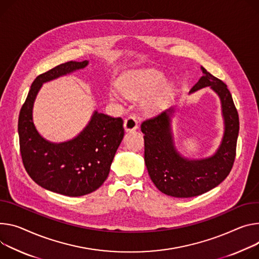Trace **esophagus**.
I'll return each instance as SVG.
<instances>
[{
  "instance_id": "34e87169",
  "label": "esophagus",
  "mask_w": 259,
  "mask_h": 259,
  "mask_svg": "<svg viewBox=\"0 0 259 259\" xmlns=\"http://www.w3.org/2000/svg\"><path fill=\"white\" fill-rule=\"evenodd\" d=\"M138 122L139 117L135 114H130L124 122V128L126 131H132L136 130L138 128Z\"/></svg>"
}]
</instances>
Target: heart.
I'll return each mask as SVG.
<instances>
[{"label":"heart","mask_w":259,"mask_h":259,"mask_svg":"<svg viewBox=\"0 0 259 259\" xmlns=\"http://www.w3.org/2000/svg\"><path fill=\"white\" fill-rule=\"evenodd\" d=\"M163 80V73L156 69L135 70V71L128 73L122 78L120 82V90L126 97L137 99L153 92L162 83ZM171 91L172 88L170 85L163 87L152 99H150V101L145 104V109L150 112L162 109L165 105L166 99ZM109 98L112 101H116L119 100V95L114 91H110Z\"/></svg>","instance_id":"b5f03b06"}]
</instances>
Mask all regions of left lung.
<instances>
[{"instance_id":"1","label":"left lung","mask_w":259,"mask_h":259,"mask_svg":"<svg viewBox=\"0 0 259 259\" xmlns=\"http://www.w3.org/2000/svg\"><path fill=\"white\" fill-rule=\"evenodd\" d=\"M201 71L203 75L190 93L210 87L221 100L224 117L222 142L213 156L190 160L177 151L170 127L174 107L140 126L145 134V162L150 178L162 193L174 197H193L213 189L226 179L236 159L240 129L238 110L227 85L203 67Z\"/></svg>"}]
</instances>
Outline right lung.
Wrapping results in <instances>:
<instances>
[{"instance_id": "obj_1", "label": "right lung", "mask_w": 259, "mask_h": 259, "mask_svg": "<svg viewBox=\"0 0 259 259\" xmlns=\"http://www.w3.org/2000/svg\"><path fill=\"white\" fill-rule=\"evenodd\" d=\"M89 61H70L42 73L33 81L18 116L23 166L39 186L66 196L97 190L107 179L111 162L124 137L122 117L95 110L87 127L73 139L54 144L44 139L33 122V105L42 83L82 69Z\"/></svg>"}]
</instances>
